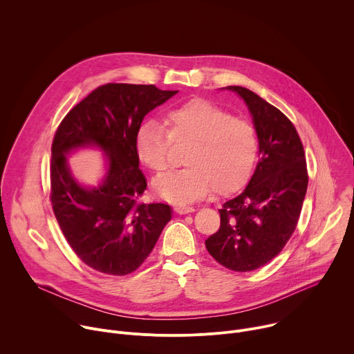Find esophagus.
I'll return each mask as SVG.
<instances>
[{"mask_svg": "<svg viewBox=\"0 0 354 354\" xmlns=\"http://www.w3.org/2000/svg\"><path fill=\"white\" fill-rule=\"evenodd\" d=\"M175 212H176L178 214H189V213H193V212H194V209H193V207H190V206L178 205V206H175Z\"/></svg>", "mask_w": 354, "mask_h": 354, "instance_id": "1", "label": "esophagus"}]
</instances>
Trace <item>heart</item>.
<instances>
[{"label":"heart","mask_w":354,"mask_h":354,"mask_svg":"<svg viewBox=\"0 0 354 354\" xmlns=\"http://www.w3.org/2000/svg\"><path fill=\"white\" fill-rule=\"evenodd\" d=\"M165 127L148 120L138 126L134 149L141 164L153 171L168 165L174 142L189 144L185 168L154 179V190L172 203H189L209 196H225L239 190L254 172L259 140L249 122L231 115L206 99H192L169 109Z\"/></svg>","instance_id":"heart-1"}]
</instances>
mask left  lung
I'll use <instances>...</instances> for the list:
<instances>
[{
  "label": "left lung",
  "mask_w": 354,
  "mask_h": 354,
  "mask_svg": "<svg viewBox=\"0 0 354 354\" xmlns=\"http://www.w3.org/2000/svg\"><path fill=\"white\" fill-rule=\"evenodd\" d=\"M225 89L248 106L259 140V162L243 192L218 210L220 230L206 239V248L227 269L250 272L277 257L292 235L307 193V162L286 115L243 86Z\"/></svg>",
  "instance_id": "1"
}]
</instances>
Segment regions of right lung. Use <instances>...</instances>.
<instances>
[{
    "mask_svg": "<svg viewBox=\"0 0 354 354\" xmlns=\"http://www.w3.org/2000/svg\"><path fill=\"white\" fill-rule=\"evenodd\" d=\"M176 92L106 84L74 106L56 131L50 168L53 212L77 257L100 273L124 276L140 268L172 218L168 205L138 201L147 180L138 168L134 137L145 115ZM88 146L107 156V174L93 188L72 176L66 160Z\"/></svg>",
    "mask_w": 354,
    "mask_h": 354,
    "instance_id": "obj_1",
    "label": "right lung"
}]
</instances>
